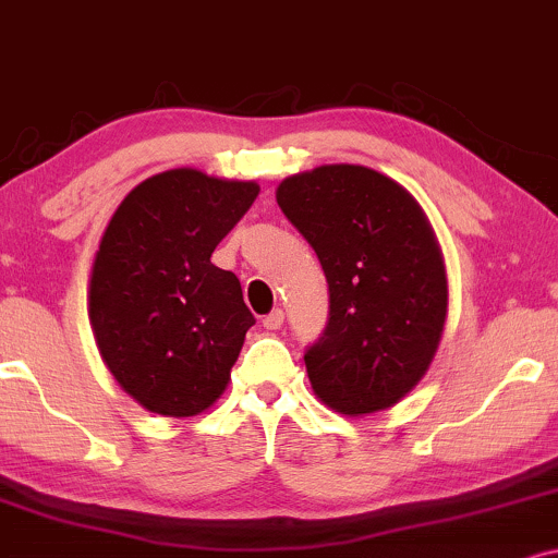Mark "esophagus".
<instances>
[{"label":"esophagus","mask_w":558,"mask_h":558,"mask_svg":"<svg viewBox=\"0 0 558 558\" xmlns=\"http://www.w3.org/2000/svg\"><path fill=\"white\" fill-rule=\"evenodd\" d=\"M283 319H286L283 308H272V312L267 314L265 319H262V327H265V330H280V325H283Z\"/></svg>","instance_id":"obj_1"}]
</instances>
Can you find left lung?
I'll return each mask as SVG.
<instances>
[{
    "label": "left lung",
    "instance_id": "1",
    "mask_svg": "<svg viewBox=\"0 0 558 558\" xmlns=\"http://www.w3.org/2000/svg\"><path fill=\"white\" fill-rule=\"evenodd\" d=\"M330 286L325 338L304 355L314 395L343 415L398 405L424 379L447 322V270L424 207L385 173L330 163L275 190Z\"/></svg>",
    "mask_w": 558,
    "mask_h": 558
}]
</instances>
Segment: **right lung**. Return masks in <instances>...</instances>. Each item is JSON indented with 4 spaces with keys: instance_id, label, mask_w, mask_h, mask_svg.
Returning <instances> with one entry per match:
<instances>
[{
    "instance_id": "right-lung-1",
    "label": "right lung",
    "mask_w": 558,
    "mask_h": 558,
    "mask_svg": "<svg viewBox=\"0 0 558 558\" xmlns=\"http://www.w3.org/2000/svg\"><path fill=\"white\" fill-rule=\"evenodd\" d=\"M257 181L171 169L113 210L87 286L98 353L145 411L190 418L218 402L254 325L215 246L244 218Z\"/></svg>"
}]
</instances>
